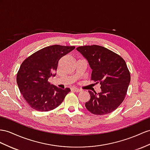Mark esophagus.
<instances>
[{"mask_svg":"<svg viewBox=\"0 0 150 150\" xmlns=\"http://www.w3.org/2000/svg\"><path fill=\"white\" fill-rule=\"evenodd\" d=\"M72 89L74 90V91H75V92H80V91H81V89H79V88H77V87H74V88H72Z\"/></svg>","mask_w":150,"mask_h":150,"instance_id":"esophagus-1","label":"esophagus"}]
</instances>
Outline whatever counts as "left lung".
I'll return each instance as SVG.
<instances>
[{
    "mask_svg": "<svg viewBox=\"0 0 150 150\" xmlns=\"http://www.w3.org/2000/svg\"><path fill=\"white\" fill-rule=\"evenodd\" d=\"M76 50L87 59L93 70L91 80L101 84V93L89 91L91 99L86 103L87 110L98 115L112 113L124 100L130 81L125 60L98 45L80 46Z\"/></svg>",
    "mask_w": 150,
    "mask_h": 150,
    "instance_id": "left-lung-1",
    "label": "left lung"
}]
</instances>
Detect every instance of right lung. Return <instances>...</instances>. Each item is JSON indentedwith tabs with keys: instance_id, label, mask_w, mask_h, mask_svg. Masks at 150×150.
I'll use <instances>...</instances> for the list:
<instances>
[{
	"instance_id": "1",
	"label": "right lung",
	"mask_w": 150,
	"mask_h": 150,
	"mask_svg": "<svg viewBox=\"0 0 150 150\" xmlns=\"http://www.w3.org/2000/svg\"><path fill=\"white\" fill-rule=\"evenodd\" d=\"M75 48V46L53 45L32 54L23 61L16 76L17 84L25 100L38 112L57 108L70 91L60 89L48 82L54 76L59 60Z\"/></svg>"
}]
</instances>
